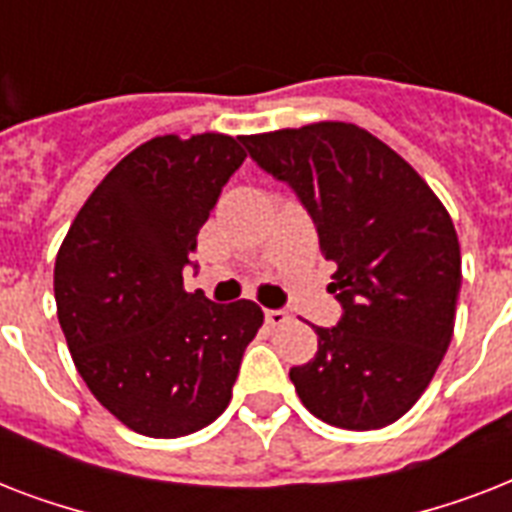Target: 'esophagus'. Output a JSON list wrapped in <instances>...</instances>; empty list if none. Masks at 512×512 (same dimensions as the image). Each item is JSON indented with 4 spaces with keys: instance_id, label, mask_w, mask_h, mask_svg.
Returning a JSON list of instances; mask_svg holds the SVG:
<instances>
[{
    "instance_id": "obj_1",
    "label": "esophagus",
    "mask_w": 512,
    "mask_h": 512,
    "mask_svg": "<svg viewBox=\"0 0 512 512\" xmlns=\"http://www.w3.org/2000/svg\"><path fill=\"white\" fill-rule=\"evenodd\" d=\"M265 321L271 324V327H284L289 321V313L287 311H273V308H268L265 311Z\"/></svg>"
}]
</instances>
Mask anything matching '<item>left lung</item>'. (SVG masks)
<instances>
[{"mask_svg":"<svg viewBox=\"0 0 512 512\" xmlns=\"http://www.w3.org/2000/svg\"><path fill=\"white\" fill-rule=\"evenodd\" d=\"M265 172L287 180L337 265L329 292L342 303L319 350L292 366L305 409L345 430L404 417L433 380L454 335L462 281L457 231L409 162L348 122L244 135Z\"/></svg>","mask_w":512,"mask_h":512,"instance_id":"obj_1","label":"left lung"}]
</instances>
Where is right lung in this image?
I'll list each match as a JSON object with an SVG mask.
<instances>
[{
  "mask_svg": "<svg viewBox=\"0 0 512 512\" xmlns=\"http://www.w3.org/2000/svg\"><path fill=\"white\" fill-rule=\"evenodd\" d=\"M241 138L159 135L108 172L55 260V303L76 372L140 436L177 438L225 412L263 311L185 292L209 209L239 170Z\"/></svg>",
  "mask_w": 512,
  "mask_h": 512,
  "instance_id": "add662e5",
  "label": "right lung"
}]
</instances>
